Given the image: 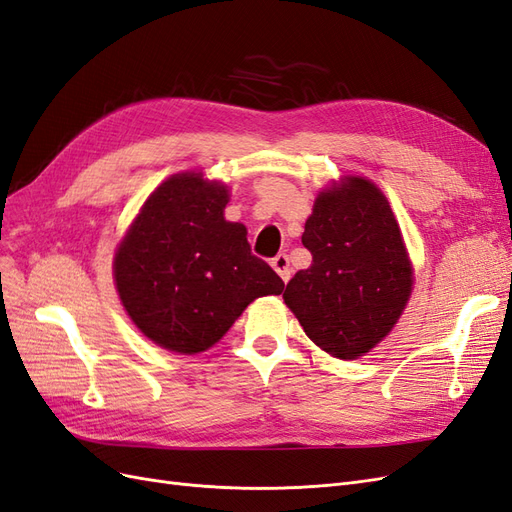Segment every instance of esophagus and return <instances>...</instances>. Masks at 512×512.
I'll return each mask as SVG.
<instances>
[{
    "label": "esophagus",
    "instance_id": "34e87169",
    "mask_svg": "<svg viewBox=\"0 0 512 512\" xmlns=\"http://www.w3.org/2000/svg\"><path fill=\"white\" fill-rule=\"evenodd\" d=\"M271 267L277 271V275H280L284 282L290 280L292 269H290V260H288L286 254H277V256L271 260Z\"/></svg>",
    "mask_w": 512,
    "mask_h": 512
}]
</instances>
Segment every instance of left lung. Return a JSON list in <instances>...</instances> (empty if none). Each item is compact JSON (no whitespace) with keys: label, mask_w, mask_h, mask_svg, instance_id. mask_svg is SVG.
Masks as SVG:
<instances>
[{"label":"left lung","mask_w":512,"mask_h":512,"mask_svg":"<svg viewBox=\"0 0 512 512\" xmlns=\"http://www.w3.org/2000/svg\"><path fill=\"white\" fill-rule=\"evenodd\" d=\"M312 265L294 273L284 301L316 346L356 359L389 335L412 290L399 226L374 183L350 177L318 194L301 237Z\"/></svg>","instance_id":"left-lung-1"}]
</instances>
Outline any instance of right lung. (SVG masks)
I'll use <instances>...</instances> for the list:
<instances>
[{"instance_id":"right-lung-1","label":"right lung","mask_w":512,"mask_h":512,"mask_svg":"<svg viewBox=\"0 0 512 512\" xmlns=\"http://www.w3.org/2000/svg\"><path fill=\"white\" fill-rule=\"evenodd\" d=\"M228 190L200 173L166 179L115 254L123 307L151 342L194 354L213 346L282 277L252 254L243 224L226 222Z\"/></svg>"}]
</instances>
